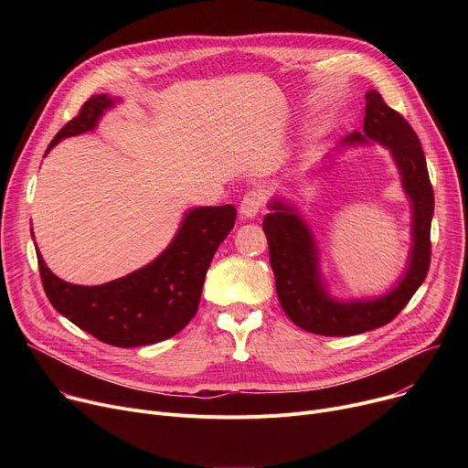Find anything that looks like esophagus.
I'll use <instances>...</instances> for the list:
<instances>
[{
	"instance_id": "esophagus-1",
	"label": "esophagus",
	"mask_w": 468,
	"mask_h": 468,
	"mask_svg": "<svg viewBox=\"0 0 468 468\" xmlns=\"http://www.w3.org/2000/svg\"><path fill=\"white\" fill-rule=\"evenodd\" d=\"M263 205V193L260 189H252L242 197L240 201V216L242 218H254L261 210Z\"/></svg>"
}]
</instances>
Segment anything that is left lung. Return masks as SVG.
<instances>
[{"instance_id":"obj_1","label":"left lung","mask_w":468,"mask_h":468,"mask_svg":"<svg viewBox=\"0 0 468 468\" xmlns=\"http://www.w3.org/2000/svg\"><path fill=\"white\" fill-rule=\"evenodd\" d=\"M364 135L388 147L413 207V247L406 275L395 290L378 300L347 303L332 300L318 273L313 235L298 212L275 201L271 212L263 218L279 302L293 324L318 335H355L388 324L408 305L429 273L434 191L421 142L410 122L388 108L378 90L366 94L364 134L355 133L343 144H364Z\"/></svg>"}]
</instances>
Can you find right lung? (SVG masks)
<instances>
[{"instance_id":"add662e5","label":"right lung","mask_w":468,"mask_h":468,"mask_svg":"<svg viewBox=\"0 0 468 468\" xmlns=\"http://www.w3.org/2000/svg\"><path fill=\"white\" fill-rule=\"evenodd\" d=\"M106 94H94L48 144L92 131L112 108ZM233 205L189 210L170 247L150 265L101 284H71L51 273L37 250L43 290L53 307L81 330L113 347L152 346L178 334L199 309L201 292L218 247L235 226Z\"/></svg>"}]
</instances>
